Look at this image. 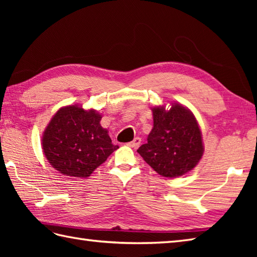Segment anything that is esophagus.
<instances>
[{
    "label": "esophagus",
    "mask_w": 257,
    "mask_h": 257,
    "mask_svg": "<svg viewBox=\"0 0 257 257\" xmlns=\"http://www.w3.org/2000/svg\"><path fill=\"white\" fill-rule=\"evenodd\" d=\"M140 144H141V139H140L139 137H136V138L132 141V143L128 144V146L132 147V148H138V147L140 146Z\"/></svg>",
    "instance_id": "34e87169"
}]
</instances>
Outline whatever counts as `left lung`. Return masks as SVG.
Listing matches in <instances>:
<instances>
[{"label":"left lung","mask_w":257,"mask_h":257,"mask_svg":"<svg viewBox=\"0 0 257 257\" xmlns=\"http://www.w3.org/2000/svg\"><path fill=\"white\" fill-rule=\"evenodd\" d=\"M148 143L137 150L143 159L166 178H178L198 165L203 155L201 130L187 108L174 103L170 110L155 107Z\"/></svg>","instance_id":"left-lung-1"}]
</instances>
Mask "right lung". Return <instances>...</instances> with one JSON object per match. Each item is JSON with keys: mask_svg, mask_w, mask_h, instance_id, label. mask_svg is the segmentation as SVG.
Masks as SVG:
<instances>
[{"mask_svg": "<svg viewBox=\"0 0 257 257\" xmlns=\"http://www.w3.org/2000/svg\"><path fill=\"white\" fill-rule=\"evenodd\" d=\"M101 116L77 105L55 113L43 135V151L57 171L68 177L87 178L119 147L111 144Z\"/></svg>", "mask_w": 257, "mask_h": 257, "instance_id": "obj_1", "label": "right lung"}]
</instances>
